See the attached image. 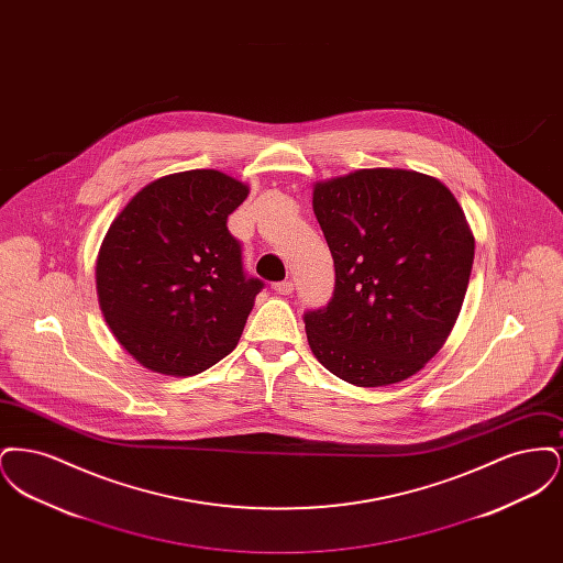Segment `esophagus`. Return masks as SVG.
<instances>
[{"instance_id":"esophagus-1","label":"esophagus","mask_w":563,"mask_h":563,"mask_svg":"<svg viewBox=\"0 0 563 563\" xmlns=\"http://www.w3.org/2000/svg\"><path fill=\"white\" fill-rule=\"evenodd\" d=\"M272 289L278 295H291L294 294V283L291 280H283V283H274Z\"/></svg>"}]
</instances>
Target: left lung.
Returning a JSON list of instances; mask_svg holds the SVG:
<instances>
[{
  "label": "left lung",
  "instance_id": "1",
  "mask_svg": "<svg viewBox=\"0 0 563 563\" xmlns=\"http://www.w3.org/2000/svg\"><path fill=\"white\" fill-rule=\"evenodd\" d=\"M312 209L335 266L329 306L303 317L312 354L361 388L418 374L448 342L475 260L454 194L411 168H358L317 181Z\"/></svg>",
  "mask_w": 563,
  "mask_h": 563
}]
</instances>
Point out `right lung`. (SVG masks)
Masks as SVG:
<instances>
[{"mask_svg":"<svg viewBox=\"0 0 563 563\" xmlns=\"http://www.w3.org/2000/svg\"><path fill=\"white\" fill-rule=\"evenodd\" d=\"M249 186L214 168L161 177L111 221L97 297L113 338L154 374H200L236 349L262 280L228 232Z\"/></svg>","mask_w":563,"mask_h":563,"instance_id":"1","label":"right lung"}]
</instances>
